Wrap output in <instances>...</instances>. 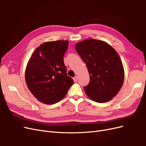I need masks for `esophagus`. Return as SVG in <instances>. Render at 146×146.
Returning <instances> with one entry per match:
<instances>
[{"instance_id": "1", "label": "esophagus", "mask_w": 146, "mask_h": 146, "mask_svg": "<svg viewBox=\"0 0 146 146\" xmlns=\"http://www.w3.org/2000/svg\"><path fill=\"white\" fill-rule=\"evenodd\" d=\"M73 80H74V81L75 82H76L77 81V80H78V77H77V76L74 77L73 78Z\"/></svg>"}]
</instances>
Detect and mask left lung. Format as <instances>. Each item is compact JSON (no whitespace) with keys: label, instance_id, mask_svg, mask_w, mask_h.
I'll list each match as a JSON object with an SVG mask.
<instances>
[{"label":"left lung","instance_id":"1","mask_svg":"<svg viewBox=\"0 0 146 146\" xmlns=\"http://www.w3.org/2000/svg\"><path fill=\"white\" fill-rule=\"evenodd\" d=\"M76 49L90 74V83L83 88L87 96L99 103L111 100L124 80L123 67L117 52L106 42L92 38L77 43Z\"/></svg>","mask_w":146,"mask_h":146}]
</instances>
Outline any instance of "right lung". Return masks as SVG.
Segmentation results:
<instances>
[{
  "mask_svg": "<svg viewBox=\"0 0 146 146\" xmlns=\"http://www.w3.org/2000/svg\"><path fill=\"white\" fill-rule=\"evenodd\" d=\"M68 41H48L38 47L25 69L29 90L39 102L45 104L58 102L74 84L66 74L63 56Z\"/></svg>",
  "mask_w": 146,
  "mask_h": 146,
  "instance_id": "add662e5",
  "label": "right lung"
}]
</instances>
